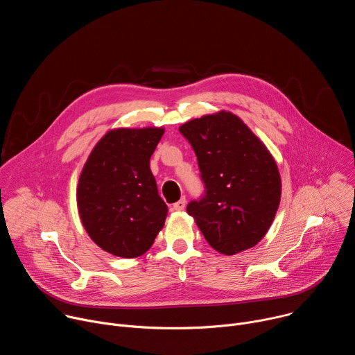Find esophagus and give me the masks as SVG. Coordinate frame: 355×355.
Wrapping results in <instances>:
<instances>
[{
  "mask_svg": "<svg viewBox=\"0 0 355 355\" xmlns=\"http://www.w3.org/2000/svg\"><path fill=\"white\" fill-rule=\"evenodd\" d=\"M185 205H187L185 198H181L178 202H175V204L173 205V209H174V211H184Z\"/></svg>",
  "mask_w": 355,
  "mask_h": 355,
  "instance_id": "1",
  "label": "esophagus"
}]
</instances>
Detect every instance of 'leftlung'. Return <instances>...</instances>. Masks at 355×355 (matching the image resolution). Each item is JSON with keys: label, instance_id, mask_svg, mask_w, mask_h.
I'll use <instances>...</instances> for the list:
<instances>
[{"label": "left lung", "instance_id": "left-lung-1", "mask_svg": "<svg viewBox=\"0 0 355 355\" xmlns=\"http://www.w3.org/2000/svg\"><path fill=\"white\" fill-rule=\"evenodd\" d=\"M191 143L207 192L187 212L212 248L233 256L270 230L281 200V175L267 146L234 114L219 111L180 126Z\"/></svg>", "mask_w": 355, "mask_h": 355}]
</instances>
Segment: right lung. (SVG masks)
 Segmentation results:
<instances>
[{"label":"right lung","mask_w":355,"mask_h":355,"mask_svg":"<svg viewBox=\"0 0 355 355\" xmlns=\"http://www.w3.org/2000/svg\"><path fill=\"white\" fill-rule=\"evenodd\" d=\"M164 128H116L91 150L77 184V208L91 240L122 259L153 245L167 218L150 157Z\"/></svg>","instance_id":"add662e5"}]
</instances>
